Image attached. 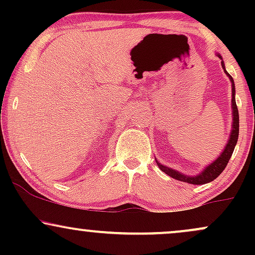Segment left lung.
<instances>
[{"instance_id": "8db88e82", "label": "left lung", "mask_w": 255, "mask_h": 255, "mask_svg": "<svg viewBox=\"0 0 255 255\" xmlns=\"http://www.w3.org/2000/svg\"><path fill=\"white\" fill-rule=\"evenodd\" d=\"M222 66H223V68H224L223 62H222ZM224 71H225V68H224ZM229 78H230L231 83H233V99H231V102H233V116H234L233 118V130H231L230 139H229V141H228L227 147L224 148L223 153H222L221 156H219L211 165L207 166V168L205 169V170L201 172L200 175H198V176H195V177L184 176V175L180 174V172L172 170V169L166 168V166L162 165L160 163L157 162V164H158V166H159L160 170H162L163 172H165V174L169 175L170 177L176 178L177 181H182V182H187V183L204 184V183H209V182H211V181L216 180V178H217L219 175L223 172L225 166H227L228 162H229V159L231 158V154H233L234 148H235L236 142H238V137H239V110H238V105H236V102H235V85H234V80L230 75H229Z\"/></svg>"}]
</instances>
